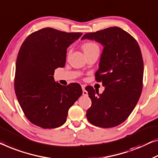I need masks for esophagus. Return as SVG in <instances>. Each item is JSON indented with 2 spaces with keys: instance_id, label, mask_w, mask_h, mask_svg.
Wrapping results in <instances>:
<instances>
[{
  "instance_id": "esophagus-1",
  "label": "esophagus",
  "mask_w": 158,
  "mask_h": 158,
  "mask_svg": "<svg viewBox=\"0 0 158 158\" xmlns=\"http://www.w3.org/2000/svg\"><path fill=\"white\" fill-rule=\"evenodd\" d=\"M81 87H82V90H83V95L84 96H87V95H88V92H87V91H86L85 86L83 85Z\"/></svg>"
}]
</instances>
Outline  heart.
<instances>
[{"instance_id": "1", "label": "heart", "mask_w": 158, "mask_h": 158, "mask_svg": "<svg viewBox=\"0 0 158 158\" xmlns=\"http://www.w3.org/2000/svg\"><path fill=\"white\" fill-rule=\"evenodd\" d=\"M82 48H83L84 53L85 54H88L90 52H94L96 50H99V47L96 42H94L93 41H88L84 42V43L82 44ZM72 52V49L69 48L68 49V52H67V55L69 56L70 54Z\"/></svg>"}]
</instances>
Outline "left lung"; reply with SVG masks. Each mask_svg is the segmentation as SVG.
I'll use <instances>...</instances> for the list:
<instances>
[{"label":"left lung","instance_id":"obj_1","mask_svg":"<svg viewBox=\"0 0 158 158\" xmlns=\"http://www.w3.org/2000/svg\"><path fill=\"white\" fill-rule=\"evenodd\" d=\"M89 39L103 46L96 80L102 81V94L93 87L86 89L91 106L88 121L100 128H112L128 118L143 89V60L139 44L133 36L118 27L86 33Z\"/></svg>","mask_w":158,"mask_h":158}]
</instances>
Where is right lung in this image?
Returning <instances> with one entry per match:
<instances>
[{
    "instance_id": "add662e5",
    "label": "right lung",
    "mask_w": 158,
    "mask_h": 158,
    "mask_svg": "<svg viewBox=\"0 0 158 158\" xmlns=\"http://www.w3.org/2000/svg\"><path fill=\"white\" fill-rule=\"evenodd\" d=\"M81 35L45 27L30 34L21 45L14 86L25 116L35 126H62L69 108L82 94L79 84L62 86L53 77L56 68L64 67L68 47Z\"/></svg>"
}]
</instances>
